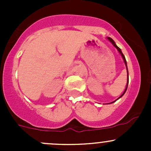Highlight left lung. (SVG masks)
Returning a JSON list of instances; mask_svg holds the SVG:
<instances>
[{"label": "left lung", "instance_id": "left-lung-1", "mask_svg": "<svg viewBox=\"0 0 151 151\" xmlns=\"http://www.w3.org/2000/svg\"><path fill=\"white\" fill-rule=\"evenodd\" d=\"M107 39H109V41H110V42H111V43H112V45H114V47H115V48H116V49H117V50H118V52H120V53H121V56H122V57H123V60H124V63H125V64H126V69H127V72H128V68H127V63H126V58H125V56H124V55H123V53H122V52H121V49H120V48H119V47H118V46H117V45H115V42H114V41H113V39H111V38H110V37H108V38H107ZM128 78H129V72H128ZM128 83H129V79H128ZM128 83H127V85H126V89H125V91H124V92H123V93L122 94V95H121V96H120V97H119V98H121V97H122V96H123V94H124V93H126V90H127V87H128ZM119 98H118V99H119ZM113 102H114V101H113Z\"/></svg>", "mask_w": 151, "mask_h": 151}]
</instances>
